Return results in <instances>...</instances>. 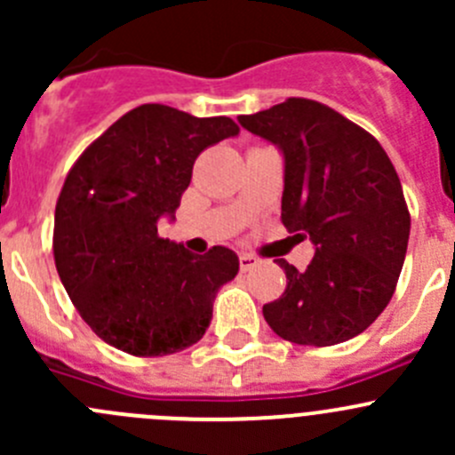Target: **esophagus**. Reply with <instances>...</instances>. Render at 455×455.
<instances>
[{
  "label": "esophagus",
  "instance_id": "obj_1",
  "mask_svg": "<svg viewBox=\"0 0 455 455\" xmlns=\"http://www.w3.org/2000/svg\"><path fill=\"white\" fill-rule=\"evenodd\" d=\"M257 266V257H253L251 253H240V268L244 270H251V268H255Z\"/></svg>",
  "mask_w": 455,
  "mask_h": 455
}]
</instances>
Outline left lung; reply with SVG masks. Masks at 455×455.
Listing matches in <instances>:
<instances>
[{
	"instance_id": "1",
	"label": "left lung",
	"mask_w": 455,
	"mask_h": 455,
	"mask_svg": "<svg viewBox=\"0 0 455 455\" xmlns=\"http://www.w3.org/2000/svg\"><path fill=\"white\" fill-rule=\"evenodd\" d=\"M283 156L282 222L315 244L306 270L277 259L286 291L266 323L297 346H337L370 328L396 291L410 211L383 147L328 105L288 99L237 116Z\"/></svg>"
}]
</instances>
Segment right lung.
Instances as JSON below:
<instances>
[{
    "label": "right lung",
    "instance_id": "add662e5",
    "mask_svg": "<svg viewBox=\"0 0 455 455\" xmlns=\"http://www.w3.org/2000/svg\"><path fill=\"white\" fill-rule=\"evenodd\" d=\"M237 134L227 116L147 103L118 118L70 169L54 211V264L105 343L164 356L204 337L215 295L240 259L227 246L196 255L163 240L158 220H176L200 151Z\"/></svg>",
    "mask_w": 455,
    "mask_h": 455
}]
</instances>
